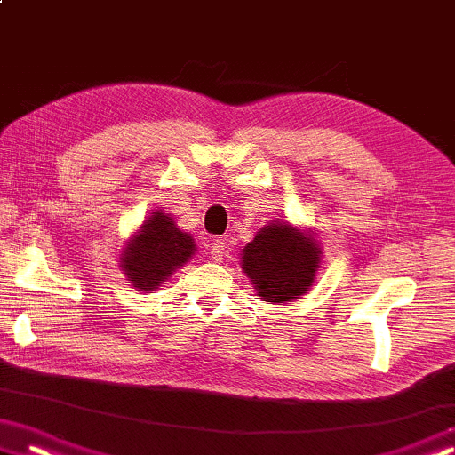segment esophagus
<instances>
[{
  "instance_id": "34e87169",
  "label": "esophagus",
  "mask_w": 455,
  "mask_h": 455,
  "mask_svg": "<svg viewBox=\"0 0 455 455\" xmlns=\"http://www.w3.org/2000/svg\"><path fill=\"white\" fill-rule=\"evenodd\" d=\"M210 255H212V259H214L216 263L225 259V255H227V243L222 241V239H214L212 247H210Z\"/></svg>"
}]
</instances>
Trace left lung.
<instances>
[{
	"label": "left lung",
	"mask_w": 455,
	"mask_h": 455,
	"mask_svg": "<svg viewBox=\"0 0 455 455\" xmlns=\"http://www.w3.org/2000/svg\"><path fill=\"white\" fill-rule=\"evenodd\" d=\"M321 259L315 230L271 220L241 251V269L263 302L288 304L308 294Z\"/></svg>",
	"instance_id": "1"
}]
</instances>
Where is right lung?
Returning a JSON list of instances; mask_svg holds the SVG:
<instances>
[{
	"instance_id": "1",
	"label": "right lung",
	"mask_w": 455,
	"mask_h": 455,
	"mask_svg": "<svg viewBox=\"0 0 455 455\" xmlns=\"http://www.w3.org/2000/svg\"><path fill=\"white\" fill-rule=\"evenodd\" d=\"M194 253V236L178 228L165 210H155L122 247L120 269L132 288L147 294L157 292Z\"/></svg>"
}]
</instances>
